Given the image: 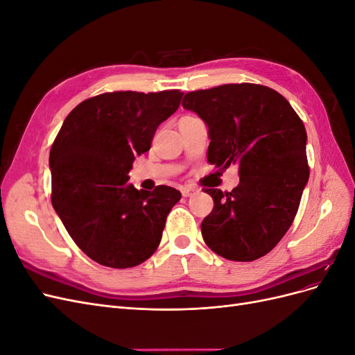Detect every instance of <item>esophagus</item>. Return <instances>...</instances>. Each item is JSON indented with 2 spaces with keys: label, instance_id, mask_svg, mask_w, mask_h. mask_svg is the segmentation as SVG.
<instances>
[{
  "label": "esophagus",
  "instance_id": "34e87169",
  "mask_svg": "<svg viewBox=\"0 0 355 355\" xmlns=\"http://www.w3.org/2000/svg\"><path fill=\"white\" fill-rule=\"evenodd\" d=\"M180 192H182V196H184V197H191V196L197 194L198 189L194 188V187H182Z\"/></svg>",
  "mask_w": 355,
  "mask_h": 355
}]
</instances>
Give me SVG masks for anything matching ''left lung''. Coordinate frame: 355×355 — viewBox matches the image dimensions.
<instances>
[{
    "mask_svg": "<svg viewBox=\"0 0 355 355\" xmlns=\"http://www.w3.org/2000/svg\"><path fill=\"white\" fill-rule=\"evenodd\" d=\"M182 106L209 127V163L239 166L231 192L206 189L214 206L201 222L204 241L225 259H259L293 223L309 178L302 120L284 96L252 83L189 92Z\"/></svg>",
    "mask_w": 355,
    "mask_h": 355,
    "instance_id": "obj_1",
    "label": "left lung"
}]
</instances>
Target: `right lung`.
<instances>
[{"mask_svg":"<svg viewBox=\"0 0 355 355\" xmlns=\"http://www.w3.org/2000/svg\"><path fill=\"white\" fill-rule=\"evenodd\" d=\"M180 99L179 90L102 93L63 121L50 149L51 204L94 262L124 270L155 253L180 192L166 185L139 191L128 171Z\"/></svg>","mask_w":355,"mask_h":355,"instance_id":"add662e5","label":"right lung"}]
</instances>
